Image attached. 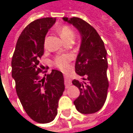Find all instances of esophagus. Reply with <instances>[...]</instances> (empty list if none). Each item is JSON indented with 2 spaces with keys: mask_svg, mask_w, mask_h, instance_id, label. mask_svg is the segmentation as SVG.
<instances>
[{
  "mask_svg": "<svg viewBox=\"0 0 133 133\" xmlns=\"http://www.w3.org/2000/svg\"><path fill=\"white\" fill-rule=\"evenodd\" d=\"M65 88H68V87L72 84L71 80L69 77H68L67 75H65Z\"/></svg>",
  "mask_w": 133,
  "mask_h": 133,
  "instance_id": "esophagus-1",
  "label": "esophagus"
}]
</instances>
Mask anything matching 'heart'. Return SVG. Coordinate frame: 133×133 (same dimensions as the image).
<instances>
[{
	"instance_id": "1",
	"label": "heart",
	"mask_w": 133,
	"mask_h": 133,
	"mask_svg": "<svg viewBox=\"0 0 133 133\" xmlns=\"http://www.w3.org/2000/svg\"><path fill=\"white\" fill-rule=\"evenodd\" d=\"M59 33L61 38L65 42L68 41H73L75 38V33L71 28L68 25H63L59 28ZM71 57L69 55H63L57 56L53 61L54 65L58 68L65 70L70 67V62Z\"/></svg>"
}]
</instances>
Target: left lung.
<instances>
[{
	"instance_id": "left-lung-1",
	"label": "left lung",
	"mask_w": 133,
	"mask_h": 133,
	"mask_svg": "<svg viewBox=\"0 0 133 133\" xmlns=\"http://www.w3.org/2000/svg\"><path fill=\"white\" fill-rule=\"evenodd\" d=\"M74 25L82 37L80 51L75 62V72L85 82L72 81L80 90V95L73 102L77 110L92 114L100 110L105 102L109 82L107 77V51L103 40L92 25L76 17L63 18Z\"/></svg>"
}]
</instances>
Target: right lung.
<instances>
[{"instance_id": "add662e5", "label": "right lung", "mask_w": 133, "mask_h": 133, "mask_svg": "<svg viewBox=\"0 0 133 133\" xmlns=\"http://www.w3.org/2000/svg\"><path fill=\"white\" fill-rule=\"evenodd\" d=\"M55 21V18H43L28 25L18 39L11 62L19 100L28 115L38 123L55 119L65 90L61 71L52 70L44 77L39 75L43 71L39 60L44 53L45 37Z\"/></svg>"}]
</instances>
